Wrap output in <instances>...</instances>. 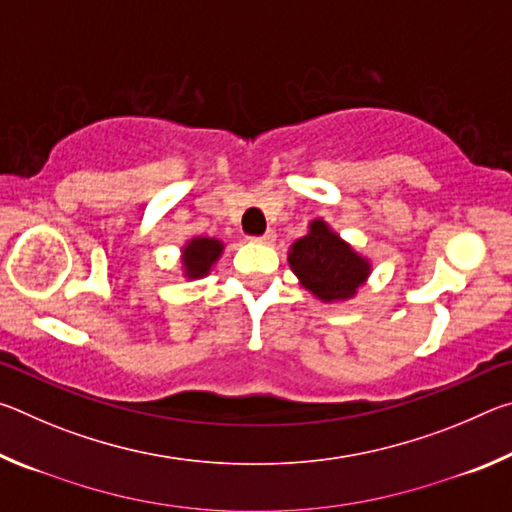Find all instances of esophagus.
Masks as SVG:
<instances>
[{
    "mask_svg": "<svg viewBox=\"0 0 512 512\" xmlns=\"http://www.w3.org/2000/svg\"><path fill=\"white\" fill-rule=\"evenodd\" d=\"M253 241H257V244H273V241H275V232H273V230H266L262 237H253Z\"/></svg>",
    "mask_w": 512,
    "mask_h": 512,
    "instance_id": "34e87169",
    "label": "esophagus"
}]
</instances>
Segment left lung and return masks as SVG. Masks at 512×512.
<instances>
[{
    "instance_id": "8db88e82",
    "label": "left lung",
    "mask_w": 512,
    "mask_h": 512,
    "mask_svg": "<svg viewBox=\"0 0 512 512\" xmlns=\"http://www.w3.org/2000/svg\"><path fill=\"white\" fill-rule=\"evenodd\" d=\"M289 266L302 287L323 302L354 298L368 280L370 262L354 253L323 219L309 223V232L289 248Z\"/></svg>"
}]
</instances>
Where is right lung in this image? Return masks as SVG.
Wrapping results in <instances>:
<instances>
[{"mask_svg": "<svg viewBox=\"0 0 512 512\" xmlns=\"http://www.w3.org/2000/svg\"><path fill=\"white\" fill-rule=\"evenodd\" d=\"M223 253V244L212 237H194L183 246V268L189 280H201L212 271Z\"/></svg>", "mask_w": 512, "mask_h": 512, "instance_id": "add662e5", "label": "right lung"}]
</instances>
